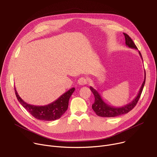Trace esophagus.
<instances>
[{
  "instance_id": "34e87169",
  "label": "esophagus",
  "mask_w": 157,
  "mask_h": 157,
  "mask_svg": "<svg viewBox=\"0 0 157 157\" xmlns=\"http://www.w3.org/2000/svg\"><path fill=\"white\" fill-rule=\"evenodd\" d=\"M78 83L79 85H85L87 84V79L85 78H81L78 79Z\"/></svg>"
}]
</instances>
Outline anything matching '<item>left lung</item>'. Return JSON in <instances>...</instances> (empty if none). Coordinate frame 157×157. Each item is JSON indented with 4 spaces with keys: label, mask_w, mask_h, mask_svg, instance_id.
Masks as SVG:
<instances>
[{
    "label": "left lung",
    "mask_w": 157,
    "mask_h": 157,
    "mask_svg": "<svg viewBox=\"0 0 157 157\" xmlns=\"http://www.w3.org/2000/svg\"><path fill=\"white\" fill-rule=\"evenodd\" d=\"M123 34H124V36H125L126 45L128 47H129L130 48L138 49L137 46L133 42L132 39L128 36V35H127V34H125V33H123ZM139 53L143 60V57H142V55H141V53H140V52H139ZM145 80H146V72L144 70V79L143 83L141 86V88H140V90H139V92L137 95L131 102L128 103L127 105H123V106L119 107V108H117V107H113V106L107 104L102 100V98H101V96L99 94H98V92L97 91V90L95 89H94L93 87L90 86V89L91 90V91L92 92V93L95 97V102L92 104L93 110L95 111V113H96L97 115H98V116H99V117H115L120 116V115L128 113L136 105L140 97H141V93L143 92V88H144V86L145 84Z\"/></svg>",
    "instance_id": "left-lung-1"
}]
</instances>
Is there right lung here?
I'll list each match as a JSON object with an SVG mask.
<instances>
[{
    "label": "right lung",
    "mask_w": 157,
    "mask_h": 157,
    "mask_svg": "<svg viewBox=\"0 0 157 157\" xmlns=\"http://www.w3.org/2000/svg\"><path fill=\"white\" fill-rule=\"evenodd\" d=\"M15 94L18 101L25 109H26L36 119L43 121H54L59 119L67 111L69 101L75 88H72L62 95L57 100L46 105L39 106L27 104L19 96L14 88Z\"/></svg>",
    "instance_id": "right-lung-1"
}]
</instances>
